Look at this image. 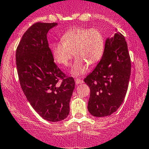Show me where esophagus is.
<instances>
[{"label": "esophagus", "instance_id": "1", "mask_svg": "<svg viewBox=\"0 0 149 149\" xmlns=\"http://www.w3.org/2000/svg\"><path fill=\"white\" fill-rule=\"evenodd\" d=\"M84 82L83 80L79 79H75V83L76 84H82Z\"/></svg>", "mask_w": 149, "mask_h": 149}]
</instances>
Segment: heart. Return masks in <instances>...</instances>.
<instances>
[{
    "instance_id": "heart-1",
    "label": "heart",
    "mask_w": 149,
    "mask_h": 149,
    "mask_svg": "<svg viewBox=\"0 0 149 149\" xmlns=\"http://www.w3.org/2000/svg\"><path fill=\"white\" fill-rule=\"evenodd\" d=\"M62 41L51 45V53L58 64L67 66L73 56H76L70 73L74 76L84 74L88 64L95 65L101 60L105 48V40L97 29L74 27L67 31Z\"/></svg>"
}]
</instances>
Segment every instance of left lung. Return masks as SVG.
I'll use <instances>...</instances> for the list:
<instances>
[{"instance_id":"1","label":"left lung","mask_w":149,"mask_h":149,"mask_svg":"<svg viewBox=\"0 0 149 149\" xmlns=\"http://www.w3.org/2000/svg\"><path fill=\"white\" fill-rule=\"evenodd\" d=\"M131 74L127 44L123 34L106 38L103 55L84 82L90 88L88 112L94 117L115 113L125 99Z\"/></svg>"}]
</instances>
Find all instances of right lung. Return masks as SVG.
Returning <instances> with one entry per match:
<instances>
[{
	"instance_id": "1",
	"label": "right lung",
	"mask_w": 149,
	"mask_h": 149,
	"mask_svg": "<svg viewBox=\"0 0 149 149\" xmlns=\"http://www.w3.org/2000/svg\"><path fill=\"white\" fill-rule=\"evenodd\" d=\"M57 23L38 22L26 30L16 51L22 89L30 105L44 120L58 122L70 113L75 82L55 64L47 34ZM62 79L61 83L58 81Z\"/></svg>"
}]
</instances>
